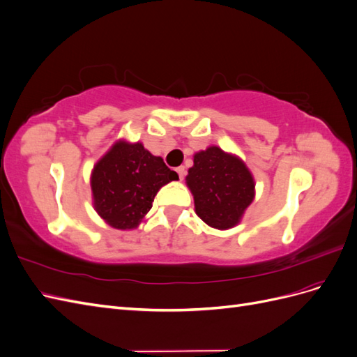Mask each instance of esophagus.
<instances>
[{"mask_svg":"<svg viewBox=\"0 0 357 357\" xmlns=\"http://www.w3.org/2000/svg\"><path fill=\"white\" fill-rule=\"evenodd\" d=\"M176 171H177V174H178V177H180V180L185 178V176H186V168H185V167H178Z\"/></svg>","mask_w":357,"mask_h":357,"instance_id":"obj_1","label":"esophagus"}]
</instances>
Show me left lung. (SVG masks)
<instances>
[{
  "label": "left lung",
  "instance_id": "8db88e82",
  "mask_svg": "<svg viewBox=\"0 0 357 357\" xmlns=\"http://www.w3.org/2000/svg\"><path fill=\"white\" fill-rule=\"evenodd\" d=\"M199 218L215 229H228L240 222L255 197V181L243 162L219 147L193 156L186 177Z\"/></svg>",
  "mask_w": 357,
  "mask_h": 357
}]
</instances>
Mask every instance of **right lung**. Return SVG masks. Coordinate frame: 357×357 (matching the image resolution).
Returning <instances> with one entry per match:
<instances>
[{
  "mask_svg": "<svg viewBox=\"0 0 357 357\" xmlns=\"http://www.w3.org/2000/svg\"><path fill=\"white\" fill-rule=\"evenodd\" d=\"M171 180H178V176L164 159L139 143L119 142L93 168L95 210L116 229L137 228L152 208L158 190Z\"/></svg>",
  "mask_w": 357,
  "mask_h": 357,
  "instance_id": "1",
  "label": "right lung"
}]
</instances>
